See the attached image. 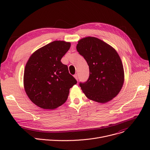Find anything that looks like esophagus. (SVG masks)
Wrapping results in <instances>:
<instances>
[{
	"instance_id": "obj_1",
	"label": "esophagus",
	"mask_w": 150,
	"mask_h": 150,
	"mask_svg": "<svg viewBox=\"0 0 150 150\" xmlns=\"http://www.w3.org/2000/svg\"><path fill=\"white\" fill-rule=\"evenodd\" d=\"M74 77H75V78L77 81H78V75L77 74H76L74 75Z\"/></svg>"
}]
</instances>
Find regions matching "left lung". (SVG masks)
I'll return each instance as SVG.
<instances>
[{
  "label": "left lung",
  "instance_id": "1",
  "mask_svg": "<svg viewBox=\"0 0 150 150\" xmlns=\"http://www.w3.org/2000/svg\"><path fill=\"white\" fill-rule=\"evenodd\" d=\"M76 50L89 66L88 79L85 82H79L85 95L101 103L115 97L124 81L123 65L116 51L105 42L93 37L80 40Z\"/></svg>",
  "mask_w": 150,
  "mask_h": 150
}]
</instances>
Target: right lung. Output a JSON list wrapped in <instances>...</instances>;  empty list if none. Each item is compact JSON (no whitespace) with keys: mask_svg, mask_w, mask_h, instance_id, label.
<instances>
[{"mask_svg":"<svg viewBox=\"0 0 150 150\" xmlns=\"http://www.w3.org/2000/svg\"><path fill=\"white\" fill-rule=\"evenodd\" d=\"M71 47L70 42L54 41L35 51L24 71L25 92L35 105L54 109L65 103L69 89L77 83L60 60Z\"/></svg>","mask_w":150,"mask_h":150,"instance_id":"1","label":"right lung"}]
</instances>
